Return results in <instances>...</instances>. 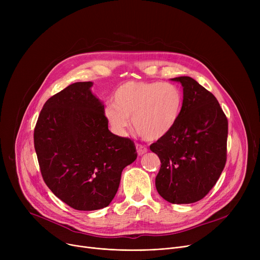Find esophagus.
<instances>
[{
  "label": "esophagus",
  "mask_w": 260,
  "mask_h": 260,
  "mask_svg": "<svg viewBox=\"0 0 260 260\" xmlns=\"http://www.w3.org/2000/svg\"><path fill=\"white\" fill-rule=\"evenodd\" d=\"M136 147H137V153H138V155H143V154H145L146 152H147V148L145 147V146H143V145H141V144H137L136 145Z\"/></svg>",
  "instance_id": "esophagus-1"
}]
</instances>
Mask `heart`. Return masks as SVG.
I'll return each instance as SVG.
<instances>
[{
  "label": "heart",
  "instance_id": "obj_1",
  "mask_svg": "<svg viewBox=\"0 0 260 260\" xmlns=\"http://www.w3.org/2000/svg\"><path fill=\"white\" fill-rule=\"evenodd\" d=\"M104 116L113 132L124 136L131 118L137 132L148 141L167 136L178 123L183 109V94L172 83L159 81H127L117 87Z\"/></svg>",
  "mask_w": 260,
  "mask_h": 260
}]
</instances>
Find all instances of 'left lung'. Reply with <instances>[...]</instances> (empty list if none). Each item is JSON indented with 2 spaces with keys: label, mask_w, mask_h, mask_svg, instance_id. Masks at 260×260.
I'll return each instance as SVG.
<instances>
[{
  "label": "left lung",
  "mask_w": 260,
  "mask_h": 260,
  "mask_svg": "<svg viewBox=\"0 0 260 260\" xmlns=\"http://www.w3.org/2000/svg\"><path fill=\"white\" fill-rule=\"evenodd\" d=\"M171 80L183 87V109L175 128L149 146L161 161L156 188L171 203H193L210 192L224 169L228 119L215 95L196 80Z\"/></svg>",
  "instance_id": "left-lung-1"
}]
</instances>
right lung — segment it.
I'll return each instance as SVG.
<instances>
[{
    "label": "right lung",
    "mask_w": 260,
    "mask_h": 260,
    "mask_svg": "<svg viewBox=\"0 0 260 260\" xmlns=\"http://www.w3.org/2000/svg\"><path fill=\"white\" fill-rule=\"evenodd\" d=\"M92 82H76L49 98L41 111L34 140L46 185L78 211L107 207L121 173L137 158L135 143L108 129L103 103Z\"/></svg>",
    "instance_id": "right-lung-1"
}]
</instances>
